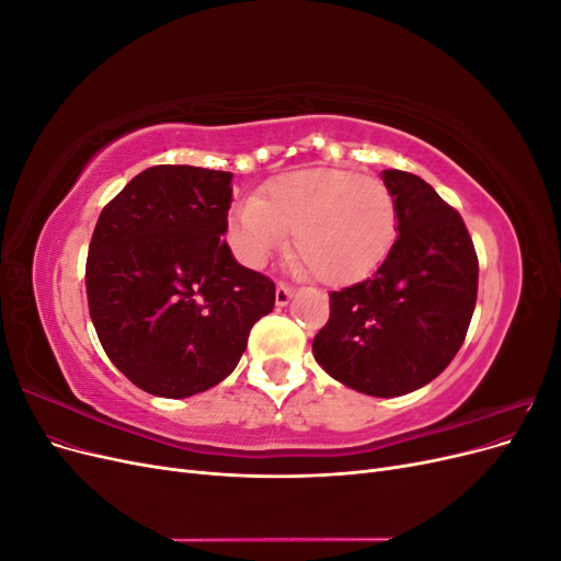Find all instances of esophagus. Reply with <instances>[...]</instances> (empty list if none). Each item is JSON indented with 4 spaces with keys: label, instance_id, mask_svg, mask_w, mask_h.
<instances>
[{
    "label": "esophagus",
    "instance_id": "34e87169",
    "mask_svg": "<svg viewBox=\"0 0 561 561\" xmlns=\"http://www.w3.org/2000/svg\"><path fill=\"white\" fill-rule=\"evenodd\" d=\"M293 297H295V287L285 285V283L276 285V307H287Z\"/></svg>",
    "mask_w": 561,
    "mask_h": 561
}]
</instances>
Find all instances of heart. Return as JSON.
I'll use <instances>...</instances> for the list:
<instances>
[{
  "instance_id": "b5f03b06",
  "label": "heart",
  "mask_w": 561,
  "mask_h": 561,
  "mask_svg": "<svg viewBox=\"0 0 561 561\" xmlns=\"http://www.w3.org/2000/svg\"><path fill=\"white\" fill-rule=\"evenodd\" d=\"M398 213L386 184L344 168H307L266 184L264 198L248 196L229 215V243L243 264L262 266L295 250L328 285H351L375 274L396 241Z\"/></svg>"
}]
</instances>
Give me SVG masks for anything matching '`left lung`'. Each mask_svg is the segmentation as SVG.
Instances as JSON below:
<instances>
[{
	"label": "left lung",
	"mask_w": 561,
	"mask_h": 561,
	"mask_svg": "<svg viewBox=\"0 0 561 561\" xmlns=\"http://www.w3.org/2000/svg\"><path fill=\"white\" fill-rule=\"evenodd\" d=\"M398 239L375 278L330 293L313 358L358 393L398 398L431 383L461 348L478 299V254L461 215L428 182L381 173Z\"/></svg>",
	"instance_id": "1"
}]
</instances>
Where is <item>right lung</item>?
Wrapping results in <instances>:
<instances>
[{"mask_svg":"<svg viewBox=\"0 0 561 561\" xmlns=\"http://www.w3.org/2000/svg\"><path fill=\"white\" fill-rule=\"evenodd\" d=\"M231 173L151 165L100 213L87 260L93 328L116 369L157 398L227 379L276 287L222 236Z\"/></svg>","mask_w":561,"mask_h":561,"instance_id":"add662e5","label":"right lung"}]
</instances>
